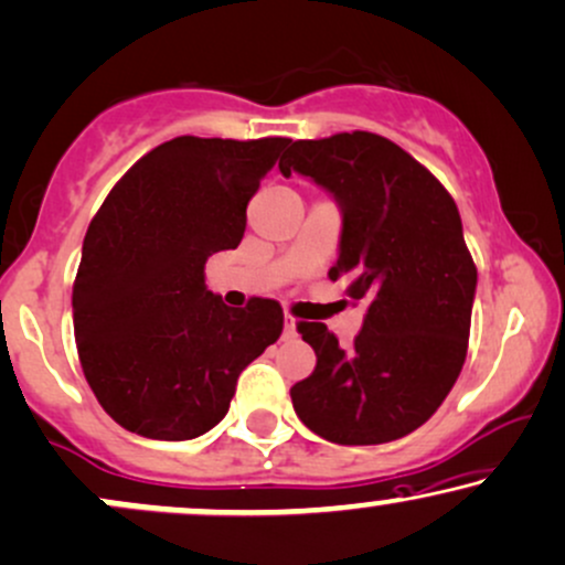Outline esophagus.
<instances>
[{"label":"esophagus","mask_w":565,"mask_h":565,"mask_svg":"<svg viewBox=\"0 0 565 565\" xmlns=\"http://www.w3.org/2000/svg\"><path fill=\"white\" fill-rule=\"evenodd\" d=\"M282 335H285V338H296V335H298L294 317H285V322H282Z\"/></svg>","instance_id":"34e87169"}]
</instances>
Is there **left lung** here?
I'll return each instance as SVG.
<instances>
[{
	"instance_id": "left-lung-1",
	"label": "left lung",
	"mask_w": 565,
	"mask_h": 565,
	"mask_svg": "<svg viewBox=\"0 0 565 565\" xmlns=\"http://www.w3.org/2000/svg\"><path fill=\"white\" fill-rule=\"evenodd\" d=\"M280 171L309 177L338 203L330 280L367 298L351 349L322 322L298 324L317 367L290 388L296 415L347 447L402 439L441 407L466 362L479 277L460 211L426 166L370 131L298 139Z\"/></svg>"
}]
</instances>
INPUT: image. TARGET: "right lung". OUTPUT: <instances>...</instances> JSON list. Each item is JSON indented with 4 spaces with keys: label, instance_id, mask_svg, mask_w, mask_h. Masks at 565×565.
Instances as JSON below:
<instances>
[{
    "label": "right lung",
    "instance_id": "right-lung-1",
    "mask_svg": "<svg viewBox=\"0 0 565 565\" xmlns=\"http://www.w3.org/2000/svg\"><path fill=\"white\" fill-rule=\"evenodd\" d=\"M290 139L177 137L126 171L86 230L73 333L86 383L118 426L188 441L227 415L237 377L282 333V309H232L203 267L237 248L245 209Z\"/></svg>",
    "mask_w": 565,
    "mask_h": 565
}]
</instances>
